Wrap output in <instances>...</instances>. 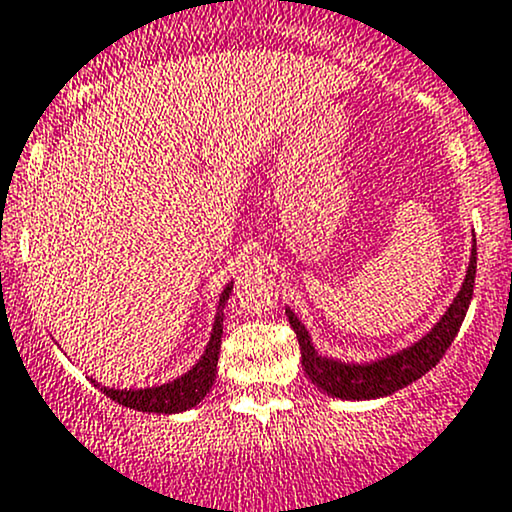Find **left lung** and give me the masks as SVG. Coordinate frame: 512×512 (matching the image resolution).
<instances>
[{
  "mask_svg": "<svg viewBox=\"0 0 512 512\" xmlns=\"http://www.w3.org/2000/svg\"><path fill=\"white\" fill-rule=\"evenodd\" d=\"M474 279H476V240H474V252H471L469 272L462 284V291L457 294L452 306L447 308V313L442 316L440 323L425 335L423 340L415 342L408 350L398 352V355L379 359L374 364H342L335 359L320 357L316 347L311 345L306 328L301 325V320L291 311H286L289 316L291 328H294L296 338L301 345V364L306 369V376L323 389L328 396L345 398V401H364V398H381L389 396V393L403 389V386L413 384L420 376L428 374L442 355L447 352V347L452 345L457 338L459 328H462V320L469 311L471 294H474Z\"/></svg>",
  "mask_w": 512,
  "mask_h": 512,
  "instance_id": "left-lung-1",
  "label": "left lung"
}]
</instances>
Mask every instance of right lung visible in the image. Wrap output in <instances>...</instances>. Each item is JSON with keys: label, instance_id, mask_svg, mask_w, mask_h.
Wrapping results in <instances>:
<instances>
[{"label": "right lung", "instance_id": "1", "mask_svg": "<svg viewBox=\"0 0 512 512\" xmlns=\"http://www.w3.org/2000/svg\"><path fill=\"white\" fill-rule=\"evenodd\" d=\"M233 286H226L221 294V303H218V316L213 323V333L206 347L204 357L189 369L182 379H174L172 384L155 386V389H138V391H116V389H101L111 401L121 403V406L133 408V411L145 413H179L194 408L206 393L211 391L213 381H216V367H218V352H221V338H223V306H226L228 294Z\"/></svg>", "mask_w": 512, "mask_h": 512}]
</instances>
